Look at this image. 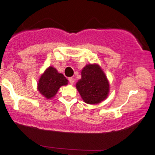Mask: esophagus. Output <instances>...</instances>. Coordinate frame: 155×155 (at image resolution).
<instances>
[{
	"label": "esophagus",
	"instance_id": "1",
	"mask_svg": "<svg viewBox=\"0 0 155 155\" xmlns=\"http://www.w3.org/2000/svg\"><path fill=\"white\" fill-rule=\"evenodd\" d=\"M68 81H69L70 84H72V85H73L74 83H75V79L72 77H70L68 78Z\"/></svg>",
	"mask_w": 155,
	"mask_h": 155
}]
</instances>
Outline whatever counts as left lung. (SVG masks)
Instances as JSON below:
<instances>
[{"mask_svg": "<svg viewBox=\"0 0 155 155\" xmlns=\"http://www.w3.org/2000/svg\"><path fill=\"white\" fill-rule=\"evenodd\" d=\"M76 87L83 101L89 104L101 103L109 94V82L98 64H87L82 69Z\"/></svg>", "mask_w": 155, "mask_h": 155, "instance_id": "left-lung-1", "label": "left lung"}]
</instances>
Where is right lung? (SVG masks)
Returning a JSON list of instances; mask_svg holds the SVG:
<instances>
[{"instance_id":"1","label":"right lung","mask_w":155,"mask_h":155,"mask_svg":"<svg viewBox=\"0 0 155 155\" xmlns=\"http://www.w3.org/2000/svg\"><path fill=\"white\" fill-rule=\"evenodd\" d=\"M68 79L53 66L46 68L37 83V90L46 99H51L60 87L68 84Z\"/></svg>"}]
</instances>
